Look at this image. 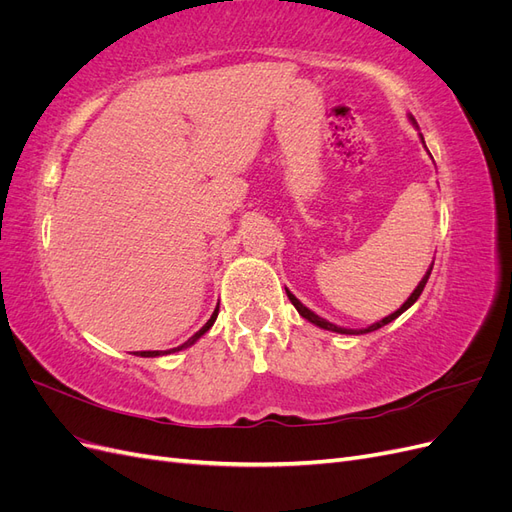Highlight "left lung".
<instances>
[{"mask_svg":"<svg viewBox=\"0 0 512 512\" xmlns=\"http://www.w3.org/2000/svg\"><path fill=\"white\" fill-rule=\"evenodd\" d=\"M410 121L414 123V126H416V121H414V117H410ZM418 136H421V141H423V134H418ZM423 145H425V141H423ZM431 269H433V262H431V267L427 269V273H425V277H423V280L421 282H418V286L414 288V292L410 294V297H408V301L404 303V305H401L399 309H397V312H393L391 316H386V318H382V320H378V322H374V324H369V327L367 329H344V327H337V324H333V322H329V320H324V318H320L318 314H314L312 312V309H307L297 297H294V294L286 288V294H288V299H290V303L294 305V307H297V312L305 318V320H309V322H312V324H316V327H320V329H324V331H333V333H342V335H363V333H371V331H378V329H382L384 327V324H389V322H393L395 318H399L401 314H404L406 312V309L408 307H412L414 303H416V299L418 297H421V292H423V288H425V284H427V280H429V275H431Z\"/></svg>","mask_w":512,"mask_h":512,"instance_id":"1","label":"left lung"}]
</instances>
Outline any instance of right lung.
<instances>
[{
	"label": "right lung",
	"mask_w": 512,
	"mask_h": 512,
	"mask_svg": "<svg viewBox=\"0 0 512 512\" xmlns=\"http://www.w3.org/2000/svg\"><path fill=\"white\" fill-rule=\"evenodd\" d=\"M218 312H220V303H218V307H215V312L211 314V318L207 320V324H205V327L203 329H200L198 333H194L190 339H188V342H185V344H181V346H177V348H170V350H147V352H138L136 356H162V354H170V352H179V350H183V348H190L192 344H196L198 342V339L200 337H203L211 327H213V322H215V318H218Z\"/></svg>",
	"instance_id": "add662e5"
}]
</instances>
